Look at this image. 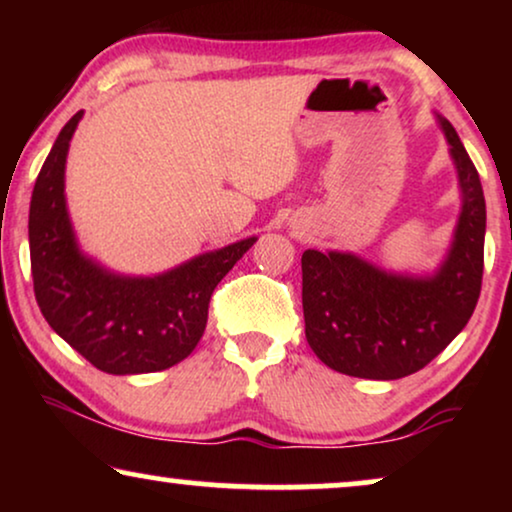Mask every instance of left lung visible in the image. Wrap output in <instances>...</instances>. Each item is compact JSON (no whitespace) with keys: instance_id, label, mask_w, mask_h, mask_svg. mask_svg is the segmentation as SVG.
Instances as JSON below:
<instances>
[{"instance_id":"left-lung-1","label":"left lung","mask_w":512,"mask_h":512,"mask_svg":"<svg viewBox=\"0 0 512 512\" xmlns=\"http://www.w3.org/2000/svg\"><path fill=\"white\" fill-rule=\"evenodd\" d=\"M450 144L461 212L443 263L431 275L373 265L352 251L303 254L305 338L328 368L398 380L431 363L471 319L485 263V195L457 130L436 116Z\"/></svg>"}]
</instances>
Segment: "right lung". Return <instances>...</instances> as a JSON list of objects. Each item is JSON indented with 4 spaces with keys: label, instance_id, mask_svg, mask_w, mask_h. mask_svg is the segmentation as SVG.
Segmentation results:
<instances>
[{
    "label": "right lung",
    "instance_id": "obj_1",
    "mask_svg": "<svg viewBox=\"0 0 512 512\" xmlns=\"http://www.w3.org/2000/svg\"><path fill=\"white\" fill-rule=\"evenodd\" d=\"M83 111L60 130L30 202L34 296L48 326L109 375L156 373L184 361L207 326L216 284L258 237L207 251L151 277L118 275L86 256L67 212L65 165Z\"/></svg>",
    "mask_w": 512,
    "mask_h": 512
}]
</instances>
